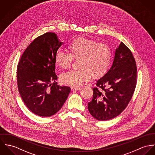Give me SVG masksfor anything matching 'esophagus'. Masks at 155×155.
Wrapping results in <instances>:
<instances>
[{"instance_id":"esophagus-1","label":"esophagus","mask_w":155,"mask_h":155,"mask_svg":"<svg viewBox=\"0 0 155 155\" xmlns=\"http://www.w3.org/2000/svg\"><path fill=\"white\" fill-rule=\"evenodd\" d=\"M81 89V87H71V90H77V91H78V90H80Z\"/></svg>"}]
</instances>
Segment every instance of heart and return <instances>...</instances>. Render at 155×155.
I'll use <instances>...</instances> for the list:
<instances>
[{"mask_svg":"<svg viewBox=\"0 0 155 155\" xmlns=\"http://www.w3.org/2000/svg\"><path fill=\"white\" fill-rule=\"evenodd\" d=\"M69 53L58 51L54 56L56 64L62 69L68 68L74 59L78 60L80 69L63 73L62 83L66 85L79 86L90 81L92 76L99 78L107 72L112 62L109 46L96 40L80 37L74 39L68 46Z\"/></svg>","mask_w":155,"mask_h":155,"instance_id":"1","label":"heart"}]
</instances>
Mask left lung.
<instances>
[{"mask_svg":"<svg viewBox=\"0 0 155 155\" xmlns=\"http://www.w3.org/2000/svg\"><path fill=\"white\" fill-rule=\"evenodd\" d=\"M136 84L137 65L134 57L121 42L116 49L110 69L93 88V99L88 103L89 112L99 120L115 118L130 102Z\"/></svg>","mask_w":155,"mask_h":155,"instance_id":"left-lung-1","label":"left lung"}]
</instances>
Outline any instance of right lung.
Listing matches in <instances>:
<instances>
[{"instance_id": "add662e5", "label": "right lung", "mask_w": 155, "mask_h": 155, "mask_svg": "<svg viewBox=\"0 0 155 155\" xmlns=\"http://www.w3.org/2000/svg\"><path fill=\"white\" fill-rule=\"evenodd\" d=\"M62 43L53 33L40 35L27 47L18 64L19 93L26 106L40 117L58 112L71 91L68 86L56 82L54 56Z\"/></svg>"}]
</instances>
